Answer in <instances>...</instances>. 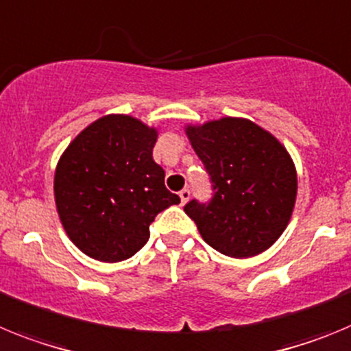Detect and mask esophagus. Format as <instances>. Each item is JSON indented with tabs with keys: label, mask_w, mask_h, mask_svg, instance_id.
I'll list each match as a JSON object with an SVG mask.
<instances>
[{
	"label": "esophagus",
	"mask_w": 351,
	"mask_h": 351,
	"mask_svg": "<svg viewBox=\"0 0 351 351\" xmlns=\"http://www.w3.org/2000/svg\"><path fill=\"white\" fill-rule=\"evenodd\" d=\"M189 199H191V191H189V189L180 191V201H182V205H185Z\"/></svg>",
	"instance_id": "obj_1"
}]
</instances>
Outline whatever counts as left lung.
Segmentation results:
<instances>
[{
  "instance_id": "left-lung-1",
  "label": "left lung",
  "mask_w": 351,
  "mask_h": 351,
  "mask_svg": "<svg viewBox=\"0 0 351 351\" xmlns=\"http://www.w3.org/2000/svg\"><path fill=\"white\" fill-rule=\"evenodd\" d=\"M185 134L213 184L208 203L193 199L184 208L203 240L240 260L272 247L297 199V169L288 150L245 118L187 125Z\"/></svg>"
}]
</instances>
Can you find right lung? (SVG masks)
I'll use <instances>...</instances> for the list:
<instances>
[{
    "instance_id": "right-lung-1",
    "label": "right lung",
    "mask_w": 351,
    "mask_h": 351,
    "mask_svg": "<svg viewBox=\"0 0 351 351\" xmlns=\"http://www.w3.org/2000/svg\"><path fill=\"white\" fill-rule=\"evenodd\" d=\"M157 129L129 114H106L66 146L54 173L63 230L79 251L117 263L150 239L158 212L178 205L154 160Z\"/></svg>"
}]
</instances>
